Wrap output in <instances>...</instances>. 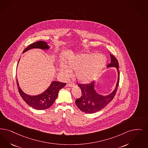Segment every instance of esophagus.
Segmentation results:
<instances>
[{
	"instance_id": "esophagus-1",
	"label": "esophagus",
	"mask_w": 148,
	"mask_h": 148,
	"mask_svg": "<svg viewBox=\"0 0 148 148\" xmlns=\"http://www.w3.org/2000/svg\"><path fill=\"white\" fill-rule=\"evenodd\" d=\"M66 86L68 87H73L75 86V83H73V82H69V83H67Z\"/></svg>"
}]
</instances>
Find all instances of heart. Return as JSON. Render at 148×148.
<instances>
[{
    "instance_id": "b5f03b06",
    "label": "heart",
    "mask_w": 148,
    "mask_h": 148,
    "mask_svg": "<svg viewBox=\"0 0 148 148\" xmlns=\"http://www.w3.org/2000/svg\"><path fill=\"white\" fill-rule=\"evenodd\" d=\"M106 62V57L102 54L95 53L80 54L67 59L65 66L60 65L58 70L65 77L70 75V70L77 71V79L82 83H88L98 77Z\"/></svg>"
}]
</instances>
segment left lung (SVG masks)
Returning a JSON list of instances; mask_svg holds the SVG:
<instances>
[{
	"label": "left lung",
	"mask_w": 148,
	"mask_h": 148,
	"mask_svg": "<svg viewBox=\"0 0 148 148\" xmlns=\"http://www.w3.org/2000/svg\"><path fill=\"white\" fill-rule=\"evenodd\" d=\"M111 63L107 67L115 66L118 71V78L116 89L111 94L107 96L99 95L94 90V82L88 84H79L77 85L82 90V96L75 100L77 107L83 112L94 113L99 111L112 100L116 94L119 82V71L118 70V60L112 54H110Z\"/></svg>",
	"instance_id": "8db88e82"
}]
</instances>
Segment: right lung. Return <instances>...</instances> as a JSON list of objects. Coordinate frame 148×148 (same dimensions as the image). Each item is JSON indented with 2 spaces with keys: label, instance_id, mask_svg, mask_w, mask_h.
I'll return each mask as SVG.
<instances>
[{
  "label": "right lung",
  "instance_id": "add662e5",
  "mask_svg": "<svg viewBox=\"0 0 148 148\" xmlns=\"http://www.w3.org/2000/svg\"><path fill=\"white\" fill-rule=\"evenodd\" d=\"M36 48L48 49L49 46L46 42L39 41L30 45L24 49L23 52L31 48ZM16 83L19 94L23 100L28 105L38 110L47 109L51 106L57 98L59 90L65 86L66 85V83H61L59 82H53L51 83L49 87L44 92L40 95L32 96L26 95L21 90L18 86V80H16Z\"/></svg>",
  "mask_w": 148,
  "mask_h": 148
}]
</instances>
